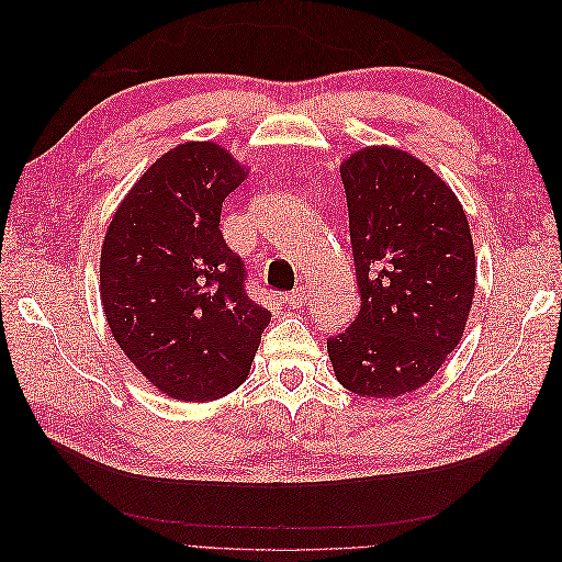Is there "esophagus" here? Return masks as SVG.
I'll use <instances>...</instances> for the list:
<instances>
[{
  "instance_id": "34e87169",
  "label": "esophagus",
  "mask_w": 562,
  "mask_h": 562,
  "mask_svg": "<svg viewBox=\"0 0 562 562\" xmlns=\"http://www.w3.org/2000/svg\"><path fill=\"white\" fill-rule=\"evenodd\" d=\"M307 288L304 285H297V288H293L291 293H285V304L288 307H293V310H302L304 304H307Z\"/></svg>"
}]
</instances>
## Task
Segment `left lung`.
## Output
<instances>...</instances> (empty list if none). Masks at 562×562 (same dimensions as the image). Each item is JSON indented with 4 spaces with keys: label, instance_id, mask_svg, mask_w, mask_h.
<instances>
[{
    "label": "left lung",
    "instance_id": "1",
    "mask_svg": "<svg viewBox=\"0 0 562 562\" xmlns=\"http://www.w3.org/2000/svg\"><path fill=\"white\" fill-rule=\"evenodd\" d=\"M361 310L328 339L351 394L396 398L427 384L462 339L475 255L462 203L429 166L366 147L342 168Z\"/></svg>",
    "mask_w": 562,
    "mask_h": 562
}]
</instances>
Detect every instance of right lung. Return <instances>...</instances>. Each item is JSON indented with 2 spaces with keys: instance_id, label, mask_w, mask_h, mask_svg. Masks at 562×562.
I'll return each mask as SVG.
<instances>
[{
  "instance_id": "add662e5",
  "label": "right lung",
  "mask_w": 562,
  "mask_h": 562,
  "mask_svg": "<svg viewBox=\"0 0 562 562\" xmlns=\"http://www.w3.org/2000/svg\"><path fill=\"white\" fill-rule=\"evenodd\" d=\"M244 178L220 145H178L131 187L105 234L100 297L112 335L178 401H215L239 386L269 326L220 229L223 201Z\"/></svg>"
}]
</instances>
